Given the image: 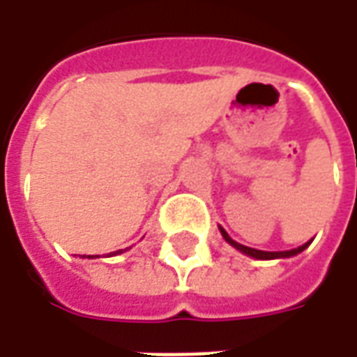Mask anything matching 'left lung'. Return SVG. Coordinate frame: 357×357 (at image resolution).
I'll return each instance as SVG.
<instances>
[{
    "instance_id": "1",
    "label": "left lung",
    "mask_w": 357,
    "mask_h": 357,
    "mask_svg": "<svg viewBox=\"0 0 357 357\" xmlns=\"http://www.w3.org/2000/svg\"><path fill=\"white\" fill-rule=\"evenodd\" d=\"M220 231H222V235H224V239L231 245V247H235L237 250H241L243 255L247 256H252V258H256V260H275V258H291V256H296L298 252H302L304 248L310 245V243H306V245H302V247L298 248H292V250H281V252H266V250H256V248H250V247H245V245H239V243H235V241L227 235V233L220 227Z\"/></svg>"
}]
</instances>
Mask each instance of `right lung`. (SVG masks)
<instances>
[{
    "label": "right lung",
    "mask_w": 357,
    "mask_h": 357,
    "mask_svg": "<svg viewBox=\"0 0 357 357\" xmlns=\"http://www.w3.org/2000/svg\"><path fill=\"white\" fill-rule=\"evenodd\" d=\"M120 252H122V250H116V252H114V255H120ZM109 256H112V252H110ZM88 258H93V256H88Z\"/></svg>",
    "instance_id": "add662e5"
}]
</instances>
